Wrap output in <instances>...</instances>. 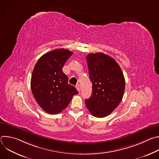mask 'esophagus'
<instances>
[{
  "mask_svg": "<svg viewBox=\"0 0 159 159\" xmlns=\"http://www.w3.org/2000/svg\"><path fill=\"white\" fill-rule=\"evenodd\" d=\"M75 87H76V89H77V90H78V91H79V92H80V86H79V85H77Z\"/></svg>",
  "mask_w": 159,
  "mask_h": 159,
  "instance_id": "34e87169",
  "label": "esophagus"
}]
</instances>
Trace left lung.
Instances as JSON below:
<instances>
[{"instance_id": "left-lung-1", "label": "left lung", "mask_w": 159, "mask_h": 159, "mask_svg": "<svg viewBox=\"0 0 159 159\" xmlns=\"http://www.w3.org/2000/svg\"><path fill=\"white\" fill-rule=\"evenodd\" d=\"M86 60L93 84L92 96L85 99L86 107L93 116L106 117L123 99L125 89L123 72L115 59L102 53H90Z\"/></svg>"}]
</instances>
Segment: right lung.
Segmentation results:
<instances>
[{
    "instance_id": "1",
    "label": "right lung",
    "mask_w": 159,
    "mask_h": 159,
    "mask_svg": "<svg viewBox=\"0 0 159 159\" xmlns=\"http://www.w3.org/2000/svg\"><path fill=\"white\" fill-rule=\"evenodd\" d=\"M73 52L64 48L44 54L36 63L31 79L33 94L38 105L47 112L55 115L65 109L79 93L68 83L62 68Z\"/></svg>"
}]
</instances>
